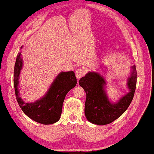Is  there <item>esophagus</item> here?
<instances>
[{
    "label": "esophagus",
    "instance_id": "1",
    "mask_svg": "<svg viewBox=\"0 0 154 154\" xmlns=\"http://www.w3.org/2000/svg\"><path fill=\"white\" fill-rule=\"evenodd\" d=\"M85 72L83 70L82 68H78L77 70L75 72V74H76V76L78 79H80L81 77H82L84 75H85Z\"/></svg>",
    "mask_w": 154,
    "mask_h": 154
}]
</instances>
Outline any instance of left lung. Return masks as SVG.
<instances>
[{
	"instance_id": "obj_1",
	"label": "left lung",
	"mask_w": 154,
	"mask_h": 154,
	"mask_svg": "<svg viewBox=\"0 0 154 154\" xmlns=\"http://www.w3.org/2000/svg\"><path fill=\"white\" fill-rule=\"evenodd\" d=\"M131 69L127 81L129 92L115 103L109 100L105 92L106 82L100 74L89 72L80 78L79 85L86 94L85 113L87 120L93 124L104 125L112 123L125 112L133 100L137 83L135 66Z\"/></svg>"
}]
</instances>
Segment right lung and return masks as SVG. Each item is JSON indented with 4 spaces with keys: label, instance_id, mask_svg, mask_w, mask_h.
Wrapping results in <instances>:
<instances>
[{
    "label": "right lung",
    "instance_id": "1",
    "mask_svg": "<svg viewBox=\"0 0 154 154\" xmlns=\"http://www.w3.org/2000/svg\"><path fill=\"white\" fill-rule=\"evenodd\" d=\"M22 48V47H21ZM23 67L21 53L17 56L14 68V86L17 100L23 112L36 122L44 125L56 123L60 119L63 103L66 94L76 85L73 71L62 72L52 82L47 93L34 103H25L19 93V79Z\"/></svg>",
    "mask_w": 154,
    "mask_h": 154
}]
</instances>
